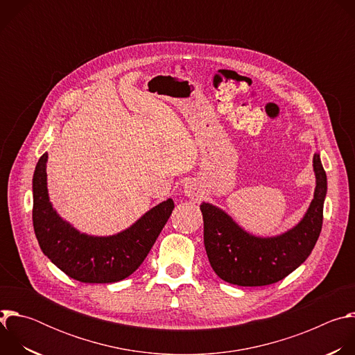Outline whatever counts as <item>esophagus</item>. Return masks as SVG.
Segmentation results:
<instances>
[{"mask_svg":"<svg viewBox=\"0 0 355 355\" xmlns=\"http://www.w3.org/2000/svg\"><path fill=\"white\" fill-rule=\"evenodd\" d=\"M184 192H185V195H187L189 199H192V200H199V199L202 198V192H200L199 187H198L193 181L187 182V185H185V188H184Z\"/></svg>","mask_w":355,"mask_h":355,"instance_id":"34e87169","label":"esophagus"}]
</instances>
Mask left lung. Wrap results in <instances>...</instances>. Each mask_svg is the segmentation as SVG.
Segmentation results:
<instances>
[{"label":"left lung","mask_w":355,"mask_h":355,"mask_svg":"<svg viewBox=\"0 0 355 355\" xmlns=\"http://www.w3.org/2000/svg\"><path fill=\"white\" fill-rule=\"evenodd\" d=\"M316 189L303 219L277 237H256L239 227L222 209L202 204L204 244L209 263L219 278L239 286H263L278 282L295 271L312 252L323 225L327 192L320 156H313Z\"/></svg>","instance_id":"1"}]
</instances>
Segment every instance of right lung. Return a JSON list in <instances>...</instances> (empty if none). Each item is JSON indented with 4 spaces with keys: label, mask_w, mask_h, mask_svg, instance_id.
<instances>
[{
    "label": "right lung",
    "mask_w": 355,
    "mask_h": 355,
    "mask_svg": "<svg viewBox=\"0 0 355 355\" xmlns=\"http://www.w3.org/2000/svg\"><path fill=\"white\" fill-rule=\"evenodd\" d=\"M44 153L33 174V229L43 254L70 278L85 284L118 282L133 274L147 257L173 209V199L150 209L133 226L110 237L77 232L49 202Z\"/></svg>",
    "instance_id": "right-lung-1"
}]
</instances>
